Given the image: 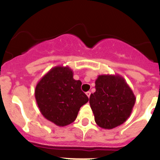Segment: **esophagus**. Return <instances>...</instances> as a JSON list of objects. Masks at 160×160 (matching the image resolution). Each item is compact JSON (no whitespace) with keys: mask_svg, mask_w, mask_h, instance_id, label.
<instances>
[{"mask_svg":"<svg viewBox=\"0 0 160 160\" xmlns=\"http://www.w3.org/2000/svg\"><path fill=\"white\" fill-rule=\"evenodd\" d=\"M86 94H87V97L90 98V94H91V93H90V91H88V92L86 93Z\"/></svg>","mask_w":160,"mask_h":160,"instance_id":"obj_1","label":"esophagus"}]
</instances>
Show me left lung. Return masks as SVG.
Segmentation results:
<instances>
[{
    "label": "left lung",
    "instance_id": "left-lung-1",
    "mask_svg": "<svg viewBox=\"0 0 160 160\" xmlns=\"http://www.w3.org/2000/svg\"><path fill=\"white\" fill-rule=\"evenodd\" d=\"M95 89L90 94V105L97 125L113 129L125 122L136 100L125 79L118 74L98 75Z\"/></svg>",
    "mask_w": 160,
    "mask_h": 160
}]
</instances>
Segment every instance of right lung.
Listing matches in <instances>:
<instances>
[{"mask_svg":"<svg viewBox=\"0 0 160 160\" xmlns=\"http://www.w3.org/2000/svg\"><path fill=\"white\" fill-rule=\"evenodd\" d=\"M73 76L70 67L55 66L42 78L35 88V98L42 114L58 127L72 123L82 106L89 100L81 90L82 82Z\"/></svg>","mask_w":160,"mask_h":160,"instance_id":"right-lung-1","label":"right lung"}]
</instances>
